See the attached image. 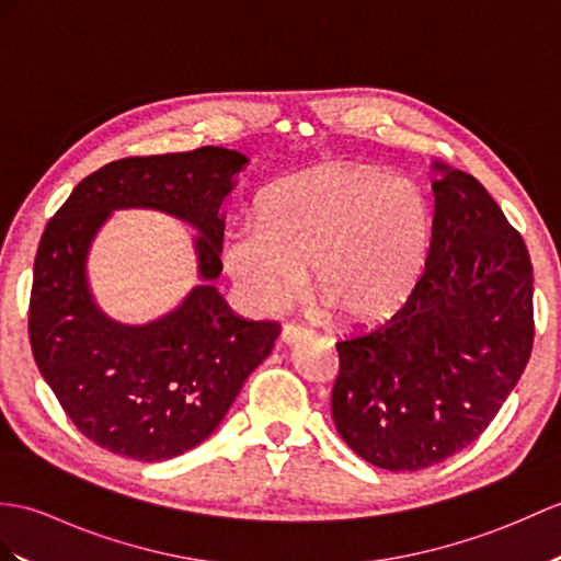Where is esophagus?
<instances>
[{"instance_id": "34e87169", "label": "esophagus", "mask_w": 561, "mask_h": 561, "mask_svg": "<svg viewBox=\"0 0 561 561\" xmlns=\"http://www.w3.org/2000/svg\"><path fill=\"white\" fill-rule=\"evenodd\" d=\"M306 336H310V330L308 328H301V324H294V322H286L282 328V342L284 344H296L306 340Z\"/></svg>"}]
</instances>
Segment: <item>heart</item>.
<instances>
[{
    "label": "heart",
    "mask_w": 561,
    "mask_h": 561,
    "mask_svg": "<svg viewBox=\"0 0 561 561\" xmlns=\"http://www.w3.org/2000/svg\"><path fill=\"white\" fill-rule=\"evenodd\" d=\"M427 193L389 169L328 162L284 176L257 217L231 225L221 263L249 304L275 310L310 282L344 322H380L409 301L435 243Z\"/></svg>",
    "instance_id": "b5f03b06"
}]
</instances>
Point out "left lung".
Masks as SVG:
<instances>
[{
    "instance_id": "1",
    "label": "left lung",
    "mask_w": 561,
    "mask_h": 561,
    "mask_svg": "<svg viewBox=\"0 0 561 561\" xmlns=\"http://www.w3.org/2000/svg\"><path fill=\"white\" fill-rule=\"evenodd\" d=\"M425 275L380 328L336 344V433L387 471H421L471 445L533 348V265L478 179L435 162Z\"/></svg>"
}]
</instances>
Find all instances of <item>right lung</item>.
Instances as JSON below:
<instances>
[{
  "label": "right lung",
  "mask_w": 561,
  "mask_h": 561,
  "mask_svg": "<svg viewBox=\"0 0 561 561\" xmlns=\"http://www.w3.org/2000/svg\"><path fill=\"white\" fill-rule=\"evenodd\" d=\"M249 158L205 146L126 158L78 184L37 245L31 346L37 368L73 425L136 461H164L201 445L279 336L277 322L233 316L213 284L221 272V203ZM160 209L199 237L201 285L158 321L110 319L87 284V253L114 209Z\"/></svg>",
  "instance_id": "1"
}]
</instances>
